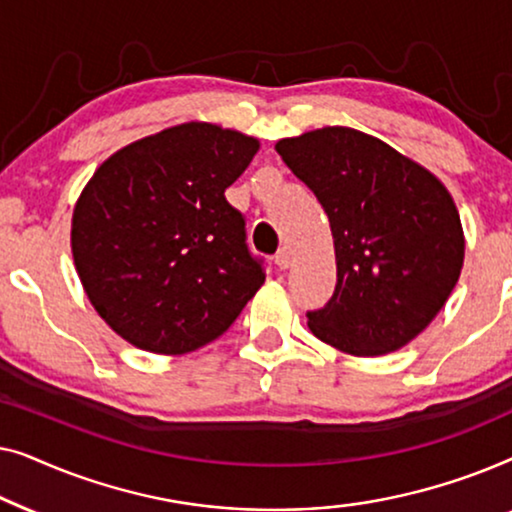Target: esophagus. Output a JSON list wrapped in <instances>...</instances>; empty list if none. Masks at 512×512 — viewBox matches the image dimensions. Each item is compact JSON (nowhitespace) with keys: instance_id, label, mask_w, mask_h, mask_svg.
Segmentation results:
<instances>
[{"instance_id":"1","label":"esophagus","mask_w":512,"mask_h":512,"mask_svg":"<svg viewBox=\"0 0 512 512\" xmlns=\"http://www.w3.org/2000/svg\"><path fill=\"white\" fill-rule=\"evenodd\" d=\"M275 263L279 270H289L291 268V251L289 249H279L277 256H275Z\"/></svg>"}]
</instances>
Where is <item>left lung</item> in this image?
I'll return each mask as SVG.
<instances>
[{
	"label": "left lung",
	"instance_id": "1",
	"mask_svg": "<svg viewBox=\"0 0 512 512\" xmlns=\"http://www.w3.org/2000/svg\"><path fill=\"white\" fill-rule=\"evenodd\" d=\"M289 170L331 221L338 284L307 326L352 356L415 340L443 310L464 268V228L436 174L382 139L328 125L279 139Z\"/></svg>",
	"mask_w": 512,
	"mask_h": 512
}]
</instances>
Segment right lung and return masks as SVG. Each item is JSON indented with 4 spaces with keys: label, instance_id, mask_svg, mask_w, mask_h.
<instances>
[{
    "label": "right lung",
    "instance_id": "right-lung-1",
    "mask_svg": "<svg viewBox=\"0 0 512 512\" xmlns=\"http://www.w3.org/2000/svg\"><path fill=\"white\" fill-rule=\"evenodd\" d=\"M261 142L188 121L104 160L72 214L83 291L111 331L144 352L179 356L209 345L265 282L226 188Z\"/></svg>",
    "mask_w": 512,
    "mask_h": 512
}]
</instances>
